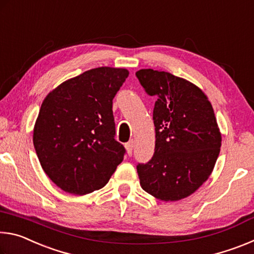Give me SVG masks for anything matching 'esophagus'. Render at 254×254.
<instances>
[{"label": "esophagus", "mask_w": 254, "mask_h": 254, "mask_svg": "<svg viewBox=\"0 0 254 254\" xmlns=\"http://www.w3.org/2000/svg\"><path fill=\"white\" fill-rule=\"evenodd\" d=\"M126 149H127V152L128 156H131L132 150H133V140L128 141L127 143H126Z\"/></svg>", "instance_id": "esophagus-1"}]
</instances>
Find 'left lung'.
<instances>
[{"mask_svg": "<svg viewBox=\"0 0 254 254\" xmlns=\"http://www.w3.org/2000/svg\"><path fill=\"white\" fill-rule=\"evenodd\" d=\"M156 96V147L151 160L136 167L143 190L163 201L180 200L198 189L220 154L222 134L207 96L195 84L168 71L135 72Z\"/></svg>", "mask_w": 254, "mask_h": 254, "instance_id": "8db88e82", "label": "left lung"}]
</instances>
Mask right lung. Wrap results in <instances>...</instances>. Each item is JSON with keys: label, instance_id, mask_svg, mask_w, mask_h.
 Segmentation results:
<instances>
[{"label": "right lung", "instance_id": "add662e5", "mask_svg": "<svg viewBox=\"0 0 254 254\" xmlns=\"http://www.w3.org/2000/svg\"><path fill=\"white\" fill-rule=\"evenodd\" d=\"M126 68L98 67L57 86L42 102L33 145L46 175L64 191L86 195L109 183L122 162L114 139L113 98Z\"/></svg>", "mask_w": 254, "mask_h": 254}]
</instances>
